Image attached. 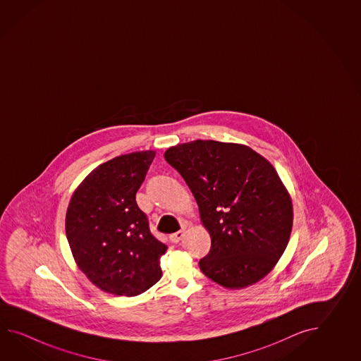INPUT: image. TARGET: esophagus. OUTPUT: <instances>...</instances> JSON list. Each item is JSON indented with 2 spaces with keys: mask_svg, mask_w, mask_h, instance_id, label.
<instances>
[{
  "mask_svg": "<svg viewBox=\"0 0 361 361\" xmlns=\"http://www.w3.org/2000/svg\"><path fill=\"white\" fill-rule=\"evenodd\" d=\"M183 236L184 231H178V232H176V233L170 235V240H171V243H179Z\"/></svg>",
  "mask_w": 361,
  "mask_h": 361,
  "instance_id": "34e87169",
  "label": "esophagus"
}]
</instances>
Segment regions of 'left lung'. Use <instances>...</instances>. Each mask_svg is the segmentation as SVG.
<instances>
[{"mask_svg": "<svg viewBox=\"0 0 361 361\" xmlns=\"http://www.w3.org/2000/svg\"><path fill=\"white\" fill-rule=\"evenodd\" d=\"M164 157L190 187L212 238L202 274L227 289L269 275L293 227L290 195L271 162L250 147L201 139L170 147Z\"/></svg>", "mask_w": 361, "mask_h": 361, "instance_id": "obj_1", "label": "left lung"}]
</instances>
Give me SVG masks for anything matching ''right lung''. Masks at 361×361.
<instances>
[{
	"instance_id": "obj_1",
	"label": "right lung",
	"mask_w": 361,
	"mask_h": 361,
	"mask_svg": "<svg viewBox=\"0 0 361 361\" xmlns=\"http://www.w3.org/2000/svg\"><path fill=\"white\" fill-rule=\"evenodd\" d=\"M154 151L104 162L77 187L66 214V235L78 269L103 292L134 297L162 276L168 246L149 231L135 195Z\"/></svg>"
}]
</instances>
